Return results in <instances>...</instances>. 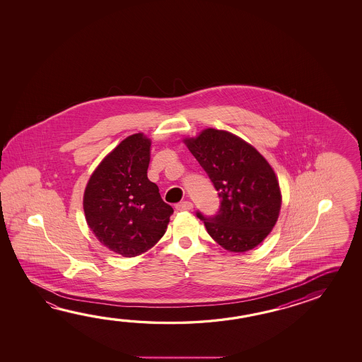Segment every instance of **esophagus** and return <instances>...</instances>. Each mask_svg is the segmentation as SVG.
I'll use <instances>...</instances> for the list:
<instances>
[{
  "instance_id": "esophagus-1",
  "label": "esophagus",
  "mask_w": 362,
  "mask_h": 362,
  "mask_svg": "<svg viewBox=\"0 0 362 362\" xmlns=\"http://www.w3.org/2000/svg\"><path fill=\"white\" fill-rule=\"evenodd\" d=\"M175 209H178V211H190V209H193V204L189 201H184V202H180L175 206Z\"/></svg>"
}]
</instances>
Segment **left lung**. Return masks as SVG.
Wrapping results in <instances>:
<instances>
[{
    "label": "left lung",
    "instance_id": "obj_1",
    "mask_svg": "<svg viewBox=\"0 0 362 362\" xmlns=\"http://www.w3.org/2000/svg\"><path fill=\"white\" fill-rule=\"evenodd\" d=\"M184 142L220 198L216 215L196 212L207 233L230 252L257 247L271 233L281 209L279 182L271 165L253 146L226 131L209 128Z\"/></svg>",
    "mask_w": 362,
    "mask_h": 362
}]
</instances>
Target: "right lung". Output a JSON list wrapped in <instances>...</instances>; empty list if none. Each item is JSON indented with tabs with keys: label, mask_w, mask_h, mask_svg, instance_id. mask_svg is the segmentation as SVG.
Wrapping results in <instances>:
<instances>
[{
	"label": "right lung",
	"mask_w": 362,
	"mask_h": 362,
	"mask_svg": "<svg viewBox=\"0 0 362 362\" xmlns=\"http://www.w3.org/2000/svg\"><path fill=\"white\" fill-rule=\"evenodd\" d=\"M151 141L142 134L122 141L86 185L83 211L91 231L115 253L136 257L165 234L174 209L147 178Z\"/></svg>",
	"instance_id": "1"
}]
</instances>
